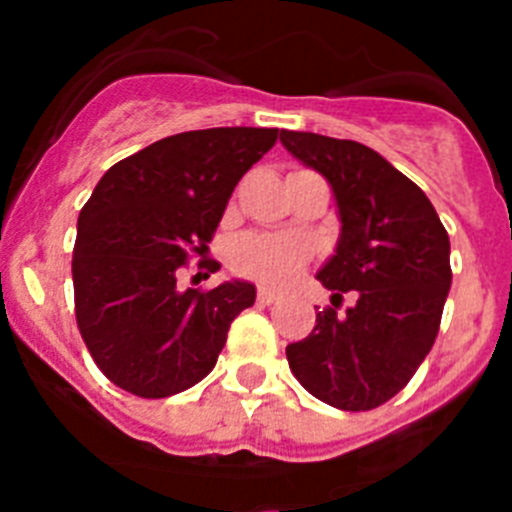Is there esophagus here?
Wrapping results in <instances>:
<instances>
[{"instance_id":"1","label":"esophagus","mask_w":512,"mask_h":512,"mask_svg":"<svg viewBox=\"0 0 512 512\" xmlns=\"http://www.w3.org/2000/svg\"><path fill=\"white\" fill-rule=\"evenodd\" d=\"M256 300H259L261 305H271V302L279 300V295H277V292H274V289L259 287V292H256Z\"/></svg>"}]
</instances>
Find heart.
Returning a JSON list of instances; mask_svg holds the SVG:
<instances>
[{
  "label": "heart",
  "mask_w": 512,
  "mask_h": 512,
  "mask_svg": "<svg viewBox=\"0 0 512 512\" xmlns=\"http://www.w3.org/2000/svg\"><path fill=\"white\" fill-rule=\"evenodd\" d=\"M307 261L302 243L269 233H246L230 248V264L261 284H287L295 279Z\"/></svg>",
  "instance_id": "b5f03b06"
}]
</instances>
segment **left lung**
<instances>
[{
	"instance_id": "left-lung-1",
	"label": "left lung",
	"mask_w": 512,
	"mask_h": 512,
	"mask_svg": "<svg viewBox=\"0 0 512 512\" xmlns=\"http://www.w3.org/2000/svg\"><path fill=\"white\" fill-rule=\"evenodd\" d=\"M284 148L333 187L341 238L318 271L333 307L287 346L297 382L338 410H374L413 379L433 348L451 287L449 233L408 176L356 140L279 133ZM343 291L357 302L337 315Z\"/></svg>"
}]
</instances>
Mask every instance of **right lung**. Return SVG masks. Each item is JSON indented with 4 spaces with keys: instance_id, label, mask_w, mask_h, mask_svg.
Listing matches in <instances>:
<instances>
[{
    "instance_id": "right-lung-1",
    "label": "right lung",
    "mask_w": 512,
    "mask_h": 512,
    "mask_svg": "<svg viewBox=\"0 0 512 512\" xmlns=\"http://www.w3.org/2000/svg\"><path fill=\"white\" fill-rule=\"evenodd\" d=\"M277 128L189 130L122 158L79 212L76 325L102 374L130 395L171 397L205 379L228 328L256 300L248 282L179 289L207 251L235 184Z\"/></svg>"
}]
</instances>
